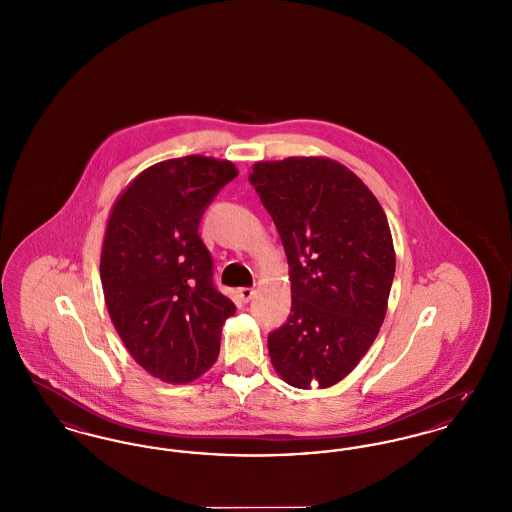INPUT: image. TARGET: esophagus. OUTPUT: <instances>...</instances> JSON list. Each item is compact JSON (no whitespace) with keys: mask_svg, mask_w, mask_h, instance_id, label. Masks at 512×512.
Segmentation results:
<instances>
[{"mask_svg":"<svg viewBox=\"0 0 512 512\" xmlns=\"http://www.w3.org/2000/svg\"><path fill=\"white\" fill-rule=\"evenodd\" d=\"M238 293H240L242 301H245V303H247V301H249V299H251V297L255 295V290H253V288H240V290H238Z\"/></svg>","mask_w":512,"mask_h":512,"instance_id":"obj_1","label":"esophagus"}]
</instances>
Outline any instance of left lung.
Listing matches in <instances>:
<instances>
[{
    "mask_svg": "<svg viewBox=\"0 0 512 512\" xmlns=\"http://www.w3.org/2000/svg\"><path fill=\"white\" fill-rule=\"evenodd\" d=\"M249 182L276 224L292 282V315L268 336L270 363L293 388H330L359 365L388 313L395 249L386 213L328 157L259 161Z\"/></svg>",
    "mask_w": 512,
    "mask_h": 512,
    "instance_id": "8db88e82",
    "label": "left lung"
}]
</instances>
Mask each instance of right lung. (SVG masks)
<instances>
[{"label":"right lung","mask_w":512,"mask_h":512,"mask_svg":"<svg viewBox=\"0 0 512 512\" xmlns=\"http://www.w3.org/2000/svg\"><path fill=\"white\" fill-rule=\"evenodd\" d=\"M238 176L232 161L188 155L155 163L117 197L99 276L111 322L132 359L167 384L215 365L236 305L213 286V259L197 234L205 207Z\"/></svg>","instance_id":"add662e5"}]
</instances>
